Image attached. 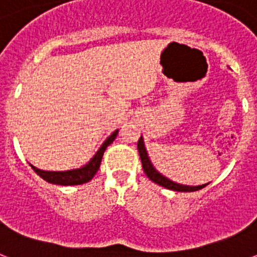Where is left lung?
I'll return each mask as SVG.
<instances>
[{"instance_id": "obj_1", "label": "left lung", "mask_w": 257, "mask_h": 257, "mask_svg": "<svg viewBox=\"0 0 257 257\" xmlns=\"http://www.w3.org/2000/svg\"><path fill=\"white\" fill-rule=\"evenodd\" d=\"M137 150H139V155H140V159H142L143 170L146 172V175L150 178L151 181L155 182L156 185L162 186V187H166V189L168 190H172V191H182V193L197 191V190L203 189L205 186L209 185V183H205V185L199 186L181 185V183H176V182L168 179L167 176L162 175V174L154 167L152 162H151L150 156H148V152H147L146 150V146H144V139H143V136H140L139 142H137Z\"/></svg>"}]
</instances>
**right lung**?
Instances as JSON below:
<instances>
[{
  "mask_svg": "<svg viewBox=\"0 0 257 257\" xmlns=\"http://www.w3.org/2000/svg\"><path fill=\"white\" fill-rule=\"evenodd\" d=\"M117 135H118V129H115L114 132L107 137L106 140L103 142L102 146L99 147V150L90 159L89 163H86L81 168H74V170H67V171H44V170L35 167L32 164H31V167H32L33 171L36 172L40 178H43L48 183H52V185L76 186L87 183V182L93 179V176L99 170V164H101V160H102L103 152H105V150H106V147L109 144L114 142Z\"/></svg>",
  "mask_w": 257,
  "mask_h": 257,
  "instance_id": "right-lung-1",
  "label": "right lung"
}]
</instances>
